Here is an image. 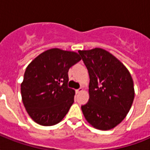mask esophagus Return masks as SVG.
<instances>
[{"mask_svg":"<svg viewBox=\"0 0 150 150\" xmlns=\"http://www.w3.org/2000/svg\"><path fill=\"white\" fill-rule=\"evenodd\" d=\"M82 91H83V89H82V88H79V89H76V90H75V93H81V92Z\"/></svg>","mask_w":150,"mask_h":150,"instance_id":"obj_1","label":"esophagus"}]
</instances>
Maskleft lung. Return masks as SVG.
<instances>
[{"label": "left lung", "instance_id": "1", "mask_svg": "<svg viewBox=\"0 0 150 150\" xmlns=\"http://www.w3.org/2000/svg\"><path fill=\"white\" fill-rule=\"evenodd\" d=\"M89 75V100L82 106L87 122L99 130L116 127L127 116L135 97L129 71L102 48L79 50Z\"/></svg>", "mask_w": 150, "mask_h": 150}]
</instances>
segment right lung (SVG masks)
<instances>
[{"mask_svg":"<svg viewBox=\"0 0 150 150\" xmlns=\"http://www.w3.org/2000/svg\"><path fill=\"white\" fill-rule=\"evenodd\" d=\"M82 57L76 52L52 48L29 63L21 83L22 103L36 123L51 126L63 120L74 103L68 70Z\"/></svg>","mask_w":150,"mask_h":150,"instance_id":"add662e5","label":"right lung"}]
</instances>
